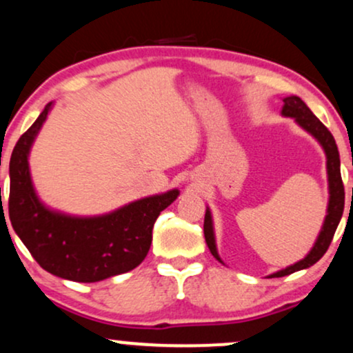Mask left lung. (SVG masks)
I'll use <instances>...</instances> for the list:
<instances>
[{
    "label": "left lung",
    "mask_w": 353,
    "mask_h": 353,
    "mask_svg": "<svg viewBox=\"0 0 353 353\" xmlns=\"http://www.w3.org/2000/svg\"><path fill=\"white\" fill-rule=\"evenodd\" d=\"M284 105L281 110L283 117L294 118L296 123L301 128L307 131L309 134H312L317 141L321 143L322 150L325 152L327 158V179H329V205H327V215L322 225L319 236H317L316 243L311 248V252L307 253V256L303 260L294 263V265L288 266L281 271H276V273L270 274V278H281V276H288L294 271L305 270L309 266H312L314 263H317L324 256V253L329 248L330 241L334 239V233L337 230V225L341 222L342 214H343V203H345V192H343V184H342V176H341V158H339V150L337 144L332 133L322 125L319 118L309 110L307 105L304 103L299 97L291 95L283 99ZM203 235H205L207 246H209L210 253L214 254L217 260H220L217 253V246H215V235H214V223H212V215L210 210H205V219H203Z\"/></svg>",
    "instance_id": "1"
}]
</instances>
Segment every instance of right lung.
<instances>
[{"instance_id":"add662e5","label":"right lung","mask_w":353,"mask_h":353,"mask_svg":"<svg viewBox=\"0 0 353 353\" xmlns=\"http://www.w3.org/2000/svg\"><path fill=\"white\" fill-rule=\"evenodd\" d=\"M52 108L16 143L10 161V220L41 268L77 283H97L126 273L146 258L152 227L179 190L151 195L99 217H74L50 210L39 201L29 172V151Z\"/></svg>"}]
</instances>
